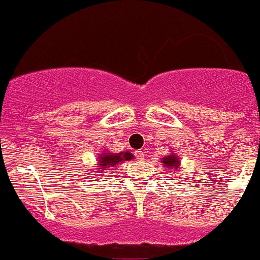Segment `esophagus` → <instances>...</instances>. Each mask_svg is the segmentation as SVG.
Segmentation results:
<instances>
[{
	"label": "esophagus",
	"instance_id": "esophagus-1",
	"mask_svg": "<svg viewBox=\"0 0 260 260\" xmlns=\"http://www.w3.org/2000/svg\"><path fill=\"white\" fill-rule=\"evenodd\" d=\"M135 156H136V158H137V160H143V158H145V152H143V151H140V150H137V151H135Z\"/></svg>",
	"mask_w": 260,
	"mask_h": 260
}]
</instances>
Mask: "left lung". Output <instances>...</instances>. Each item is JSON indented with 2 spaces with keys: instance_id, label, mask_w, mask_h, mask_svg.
Listing matches in <instances>:
<instances>
[{
  "instance_id": "8db88e82",
  "label": "left lung",
  "mask_w": 260,
  "mask_h": 260,
  "mask_svg": "<svg viewBox=\"0 0 260 260\" xmlns=\"http://www.w3.org/2000/svg\"><path fill=\"white\" fill-rule=\"evenodd\" d=\"M161 162L164 164V166H165V168H169V169L174 168V170H178L179 165H180V160L176 157L175 153H171V155L165 156Z\"/></svg>"
}]
</instances>
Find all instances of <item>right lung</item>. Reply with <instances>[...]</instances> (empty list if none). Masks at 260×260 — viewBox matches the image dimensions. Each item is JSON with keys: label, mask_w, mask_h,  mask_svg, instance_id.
<instances>
[{"label": "right lung", "mask_w": 260, "mask_h": 260, "mask_svg": "<svg viewBox=\"0 0 260 260\" xmlns=\"http://www.w3.org/2000/svg\"><path fill=\"white\" fill-rule=\"evenodd\" d=\"M135 158V156L131 152L125 151V152H119V153H113V152H103L100 153L99 162L95 169L99 170V173H105V170H114L113 168L118 165L122 161H128Z\"/></svg>", "instance_id": "1"}]
</instances>
